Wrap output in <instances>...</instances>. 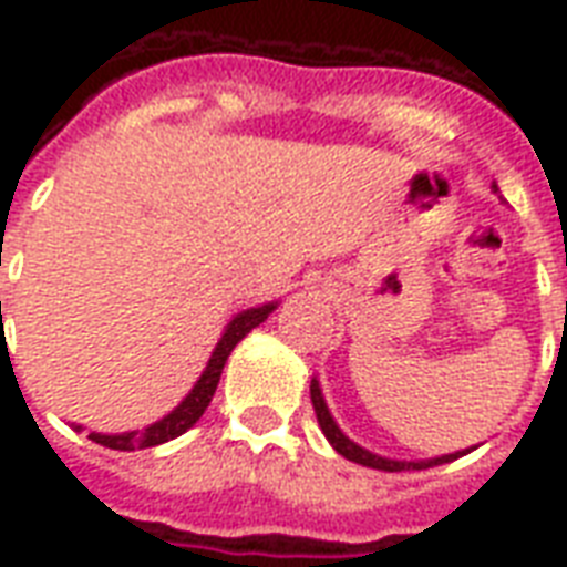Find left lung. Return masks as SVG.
Returning <instances> with one entry per match:
<instances>
[{"label":"left lung","mask_w":567,"mask_h":567,"mask_svg":"<svg viewBox=\"0 0 567 567\" xmlns=\"http://www.w3.org/2000/svg\"><path fill=\"white\" fill-rule=\"evenodd\" d=\"M309 394H312V406H316V416H319V425L321 431H324V437L331 440V446L343 458H349V462L355 464H364V467H377V471H422V467H434V464H446V462H455L458 455H464V452H450V455H437V458H427V462H394V458H382V455H377V452L364 450V446H358V443H352V440L346 437L343 431H340V425L333 422L331 410H328V404H324V398H321V389L319 382L312 380V385H309Z\"/></svg>","instance_id":"obj_1"}]
</instances>
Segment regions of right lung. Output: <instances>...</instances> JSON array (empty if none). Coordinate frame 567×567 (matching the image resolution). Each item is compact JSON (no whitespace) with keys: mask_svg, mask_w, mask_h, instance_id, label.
I'll return each instance as SVG.
<instances>
[{"mask_svg":"<svg viewBox=\"0 0 567 567\" xmlns=\"http://www.w3.org/2000/svg\"><path fill=\"white\" fill-rule=\"evenodd\" d=\"M272 309H276V303H264V307L243 309L239 316L230 319V324L224 328L221 340H218V346H215V352H212L209 364H206V370H203V377H199L197 385L187 392L185 401L175 406L169 416H163L161 422L142 427V431H124V434H96V431H91L87 437H91L93 443H100V446H109V450L133 452V450H148V446H161V443H166V440L185 434L187 427L194 425V422L206 413V406H209L212 394H215V389H218L221 370L224 364H227V355L234 352V346L239 343L251 328H258L260 321L267 319ZM0 312H2V303H0Z\"/></svg>","mask_w":567,"mask_h":567,"instance_id":"obj_1","label":"right lung"}]
</instances>
